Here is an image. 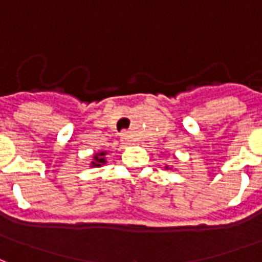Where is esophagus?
<instances>
[{
	"mask_svg": "<svg viewBox=\"0 0 262 262\" xmlns=\"http://www.w3.org/2000/svg\"><path fill=\"white\" fill-rule=\"evenodd\" d=\"M120 142L122 144H130V135H129V132H122L120 133Z\"/></svg>",
	"mask_w": 262,
	"mask_h": 262,
	"instance_id": "obj_1",
	"label": "esophagus"
}]
</instances>
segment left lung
I'll use <instances>...</instances> for the list:
<instances>
[{
  "label": "left lung",
  "mask_w": 262,
  "mask_h": 262,
  "mask_svg": "<svg viewBox=\"0 0 262 262\" xmlns=\"http://www.w3.org/2000/svg\"><path fill=\"white\" fill-rule=\"evenodd\" d=\"M167 168H168V165H167Z\"/></svg>",
  "instance_id": "obj_1"
}]
</instances>
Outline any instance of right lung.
I'll use <instances>...</instances> for the list:
<instances>
[{"label": "right lung", "mask_w": 262, "mask_h": 262, "mask_svg": "<svg viewBox=\"0 0 262 262\" xmlns=\"http://www.w3.org/2000/svg\"><path fill=\"white\" fill-rule=\"evenodd\" d=\"M105 156H106V151H98V153L94 154V159L91 161V167H101L106 163L105 160Z\"/></svg>", "instance_id": "right-lung-1"}]
</instances>
